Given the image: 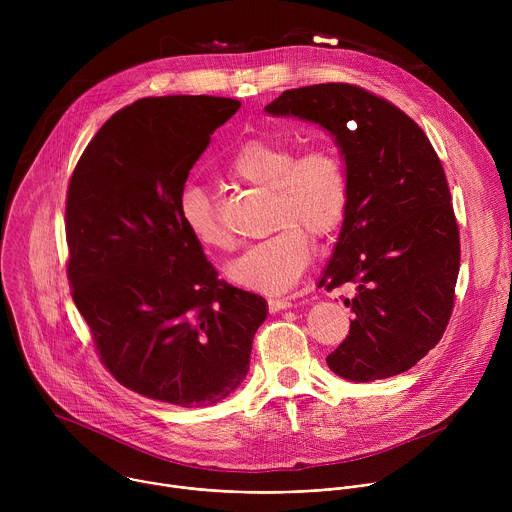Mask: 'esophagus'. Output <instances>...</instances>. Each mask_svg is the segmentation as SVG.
Listing matches in <instances>:
<instances>
[{
  "instance_id": "esophagus-1",
  "label": "esophagus",
  "mask_w": 512,
  "mask_h": 512,
  "mask_svg": "<svg viewBox=\"0 0 512 512\" xmlns=\"http://www.w3.org/2000/svg\"><path fill=\"white\" fill-rule=\"evenodd\" d=\"M267 306H269V312H271V314H277V312H281V310H289L294 304H291V300H287V298H279V300L275 298V300H269Z\"/></svg>"
}]
</instances>
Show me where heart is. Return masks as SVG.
Wrapping results in <instances>:
<instances>
[{
    "label": "heart",
    "instance_id": "1",
    "mask_svg": "<svg viewBox=\"0 0 512 512\" xmlns=\"http://www.w3.org/2000/svg\"><path fill=\"white\" fill-rule=\"evenodd\" d=\"M225 170L233 180L269 192V225L275 229L231 261L227 277L259 294H285L312 261L310 235L328 239L346 221L352 198L346 162L328 143L310 145L296 156L291 141L261 135L239 143ZM178 212L186 233L202 249L231 247V235L218 221L210 194L202 186H184Z\"/></svg>",
    "mask_w": 512,
    "mask_h": 512
}]
</instances>
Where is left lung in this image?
I'll list each match as a JSON object with an SVG mask.
<instances>
[{
  "instance_id": "left-lung-1",
  "label": "left lung",
  "mask_w": 512,
  "mask_h": 512,
  "mask_svg": "<svg viewBox=\"0 0 512 512\" xmlns=\"http://www.w3.org/2000/svg\"><path fill=\"white\" fill-rule=\"evenodd\" d=\"M273 117L318 123L350 174V210L318 287L354 283L332 373L371 383L409 371L444 336L460 271V233L440 158L393 103L346 83L283 91Z\"/></svg>"
}]
</instances>
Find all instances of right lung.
Here are the masks:
<instances>
[{"label":"right lung","instance_id":"1","mask_svg":"<svg viewBox=\"0 0 512 512\" xmlns=\"http://www.w3.org/2000/svg\"><path fill=\"white\" fill-rule=\"evenodd\" d=\"M241 103L148 97L91 139L66 196L68 281L101 362L127 389L178 407L227 399L247 377L267 302L218 279L178 198Z\"/></svg>","mask_w":512,"mask_h":512}]
</instances>
